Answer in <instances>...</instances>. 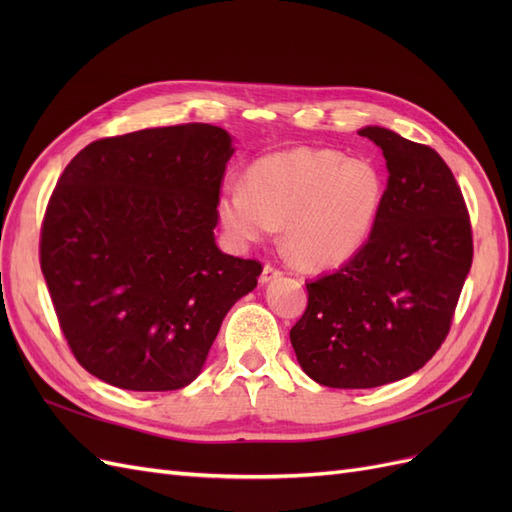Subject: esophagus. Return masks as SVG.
Here are the masks:
<instances>
[{
  "instance_id": "esophagus-1",
  "label": "esophagus",
  "mask_w": 512,
  "mask_h": 512,
  "mask_svg": "<svg viewBox=\"0 0 512 512\" xmlns=\"http://www.w3.org/2000/svg\"><path fill=\"white\" fill-rule=\"evenodd\" d=\"M282 275V271L277 269L275 265H271V262H265V267H262V273H260V282L267 284L271 280H277V277Z\"/></svg>"
}]
</instances>
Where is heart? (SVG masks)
<instances>
[{"label": "heart", "mask_w": 512, "mask_h": 512, "mask_svg": "<svg viewBox=\"0 0 512 512\" xmlns=\"http://www.w3.org/2000/svg\"><path fill=\"white\" fill-rule=\"evenodd\" d=\"M382 179L365 160L333 149L271 153L245 170V185L226 183L218 215L237 243H256L284 226L288 254L327 269L361 250L376 224Z\"/></svg>", "instance_id": "heart-1"}]
</instances>
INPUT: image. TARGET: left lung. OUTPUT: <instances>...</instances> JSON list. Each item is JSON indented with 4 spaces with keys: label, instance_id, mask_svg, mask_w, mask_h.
Returning a JSON list of instances; mask_svg holds the SVG:
<instances>
[{
    "label": "left lung",
    "instance_id": "left-lung-1",
    "mask_svg": "<svg viewBox=\"0 0 512 512\" xmlns=\"http://www.w3.org/2000/svg\"><path fill=\"white\" fill-rule=\"evenodd\" d=\"M359 134L389 168L376 224L342 269L305 284L290 329L305 374L331 389H374L421 369L451 331L474 256L466 200L438 151L376 126Z\"/></svg>",
    "mask_w": 512,
    "mask_h": 512
}]
</instances>
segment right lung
<instances>
[{
	"instance_id": "add662e5",
	"label": "right lung",
	"mask_w": 512,
	"mask_h": 512,
	"mask_svg": "<svg viewBox=\"0 0 512 512\" xmlns=\"http://www.w3.org/2000/svg\"><path fill=\"white\" fill-rule=\"evenodd\" d=\"M209 123L108 136L61 173L40 228L59 329L91 376L177 391L203 369L228 309L262 265L215 245L232 156Z\"/></svg>"
}]
</instances>
